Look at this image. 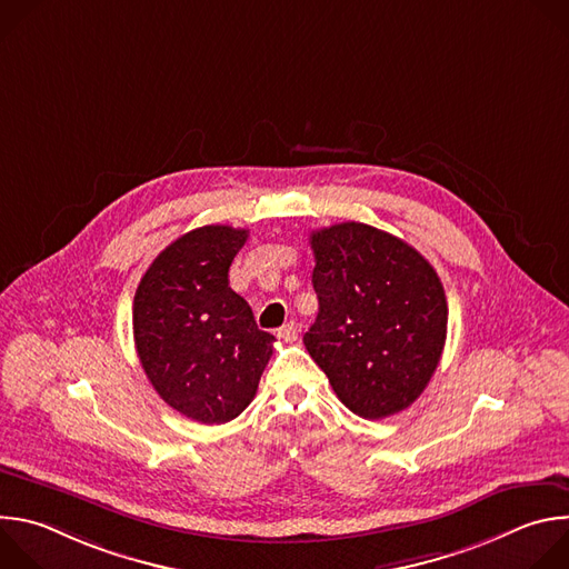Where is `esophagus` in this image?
Instances as JSON below:
<instances>
[{
    "label": "esophagus",
    "mask_w": 569,
    "mask_h": 569,
    "mask_svg": "<svg viewBox=\"0 0 569 569\" xmlns=\"http://www.w3.org/2000/svg\"><path fill=\"white\" fill-rule=\"evenodd\" d=\"M297 333H299L297 323L290 321V323H286V327H281V329L277 331V338L283 340V342H295V340H297Z\"/></svg>",
    "instance_id": "34e87169"
}]
</instances>
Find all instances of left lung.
Instances as JSON below:
<instances>
[{
	"label": "left lung",
	"instance_id": "obj_1",
	"mask_svg": "<svg viewBox=\"0 0 569 569\" xmlns=\"http://www.w3.org/2000/svg\"><path fill=\"white\" fill-rule=\"evenodd\" d=\"M319 310L303 345L347 408L362 419L408 410L446 345L439 274L408 242L365 222L310 233Z\"/></svg>",
	"mask_w": 569,
	"mask_h": 569
}]
</instances>
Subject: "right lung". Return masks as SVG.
Segmentation results:
<instances>
[{
	"mask_svg": "<svg viewBox=\"0 0 569 569\" xmlns=\"http://www.w3.org/2000/svg\"><path fill=\"white\" fill-rule=\"evenodd\" d=\"M248 229L198 227L159 252L139 281L132 331L141 367L161 400L218 426L252 402L274 336L229 288V266Z\"/></svg>",
	"mask_w": 569,
	"mask_h": 569,
	"instance_id": "add662e5",
	"label": "right lung"
}]
</instances>
